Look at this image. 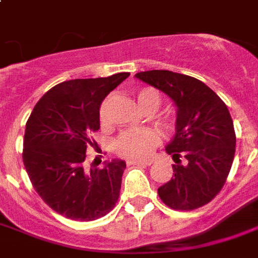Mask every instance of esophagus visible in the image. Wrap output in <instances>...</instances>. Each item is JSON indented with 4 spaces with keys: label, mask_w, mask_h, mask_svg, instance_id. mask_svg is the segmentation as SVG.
Masks as SVG:
<instances>
[{
    "label": "esophagus",
    "mask_w": 258,
    "mask_h": 258,
    "mask_svg": "<svg viewBox=\"0 0 258 258\" xmlns=\"http://www.w3.org/2000/svg\"><path fill=\"white\" fill-rule=\"evenodd\" d=\"M153 163V161H127V166H150Z\"/></svg>",
    "instance_id": "34e87169"
}]
</instances>
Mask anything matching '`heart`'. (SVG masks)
Masks as SVG:
<instances>
[{"instance_id":"1","label":"heart","mask_w":258,"mask_h":258,"mask_svg":"<svg viewBox=\"0 0 258 258\" xmlns=\"http://www.w3.org/2000/svg\"><path fill=\"white\" fill-rule=\"evenodd\" d=\"M137 103L139 108L146 113L155 112L162 103L161 95L154 88L146 87L137 92ZM109 99H104L99 107V123L103 130L109 128L108 117ZM162 123L166 128H171L174 125V119L169 115L162 116ZM161 143L159 134L153 128H141L135 131H123L113 142V150L120 157L142 161L153 154L155 147Z\"/></svg>"}]
</instances>
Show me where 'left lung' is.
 Listing matches in <instances>:
<instances>
[{
  "label": "left lung",
  "instance_id": "obj_1",
  "mask_svg": "<svg viewBox=\"0 0 258 258\" xmlns=\"http://www.w3.org/2000/svg\"><path fill=\"white\" fill-rule=\"evenodd\" d=\"M142 82L170 96L176 108V133L166 151L175 162L172 178L158 188L170 209L190 212L208 205L224 187L236 153L232 116L205 83L171 71H146Z\"/></svg>",
  "mask_w": 258,
  "mask_h": 258
}]
</instances>
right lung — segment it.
I'll return each mask as SVG.
<instances>
[{
	"label": "right lung",
	"instance_id": "right-lung-1",
	"mask_svg": "<svg viewBox=\"0 0 258 258\" xmlns=\"http://www.w3.org/2000/svg\"><path fill=\"white\" fill-rule=\"evenodd\" d=\"M128 72L75 79L50 88L26 121L22 161L34 190L50 209L76 221H93L113 209L125 162L87 169L91 135L100 128L99 107Z\"/></svg>",
	"mask_w": 258,
	"mask_h": 258
}]
</instances>
